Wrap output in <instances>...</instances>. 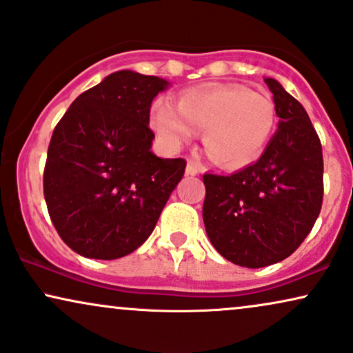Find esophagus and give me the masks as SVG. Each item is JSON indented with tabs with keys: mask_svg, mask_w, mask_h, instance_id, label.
<instances>
[{
	"mask_svg": "<svg viewBox=\"0 0 353 353\" xmlns=\"http://www.w3.org/2000/svg\"><path fill=\"white\" fill-rule=\"evenodd\" d=\"M201 172V167L196 162H193V160H188V163H186V175H198V173Z\"/></svg>",
	"mask_w": 353,
	"mask_h": 353,
	"instance_id": "obj_1",
	"label": "esophagus"
}]
</instances>
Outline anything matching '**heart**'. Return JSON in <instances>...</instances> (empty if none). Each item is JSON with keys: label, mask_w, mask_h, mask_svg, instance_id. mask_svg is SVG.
<instances>
[{"label": "heart", "mask_w": 353, "mask_h": 353, "mask_svg": "<svg viewBox=\"0 0 353 353\" xmlns=\"http://www.w3.org/2000/svg\"><path fill=\"white\" fill-rule=\"evenodd\" d=\"M176 110L167 99L152 106V124L168 149H178L203 130V147L212 162L242 168L255 162L275 129V104L243 86L186 91Z\"/></svg>", "instance_id": "b5f03b06"}]
</instances>
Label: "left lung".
<instances>
[{
  "mask_svg": "<svg viewBox=\"0 0 353 353\" xmlns=\"http://www.w3.org/2000/svg\"><path fill=\"white\" fill-rule=\"evenodd\" d=\"M278 130L256 160L232 175L203 176V221L214 249L229 262L262 268L301 245L323 206L319 136L301 103L273 78Z\"/></svg>",
  "mask_w": 353,
  "mask_h": 353,
  "instance_id": "1",
  "label": "left lung"
}]
</instances>
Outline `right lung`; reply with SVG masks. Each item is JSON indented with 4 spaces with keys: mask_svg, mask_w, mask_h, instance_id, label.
<instances>
[{
    "mask_svg": "<svg viewBox=\"0 0 353 353\" xmlns=\"http://www.w3.org/2000/svg\"><path fill=\"white\" fill-rule=\"evenodd\" d=\"M168 81L121 70L81 93L52 134L43 196L62 241L86 259L114 260L149 239L183 159L150 150L152 101Z\"/></svg>",
    "mask_w": 353,
    "mask_h": 353,
    "instance_id": "1",
    "label": "right lung"
}]
</instances>
